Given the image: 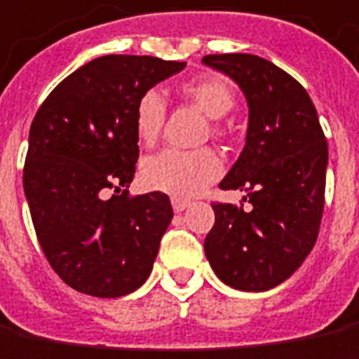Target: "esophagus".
Listing matches in <instances>:
<instances>
[{"mask_svg":"<svg viewBox=\"0 0 359 359\" xmlns=\"http://www.w3.org/2000/svg\"><path fill=\"white\" fill-rule=\"evenodd\" d=\"M187 205H189V201H185V199H180V197H172V208H174L175 213L184 211Z\"/></svg>","mask_w":359,"mask_h":359,"instance_id":"1","label":"esophagus"}]
</instances>
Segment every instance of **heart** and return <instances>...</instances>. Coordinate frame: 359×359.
Here are the masks:
<instances>
[{
	"label": "heart",
	"instance_id": "b5f03b06",
	"mask_svg": "<svg viewBox=\"0 0 359 359\" xmlns=\"http://www.w3.org/2000/svg\"><path fill=\"white\" fill-rule=\"evenodd\" d=\"M177 93L189 104L211 118L213 134L225 136L221 120L235 108L237 95L227 79L208 73L180 84ZM165 118V102L156 90H148L138 98L134 108V130L138 142L151 146L158 140ZM223 172V163L213 150H163L150 156L142 165V180L150 189L174 197H191L215 182Z\"/></svg>",
	"mask_w": 359,
	"mask_h": 359
}]
</instances>
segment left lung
I'll list each match as a JSON object with an SVG mask.
<instances>
[{
    "instance_id": "1",
    "label": "left lung",
    "mask_w": 359,
    "mask_h": 359,
    "mask_svg": "<svg viewBox=\"0 0 359 359\" xmlns=\"http://www.w3.org/2000/svg\"><path fill=\"white\" fill-rule=\"evenodd\" d=\"M201 61L229 74L249 102L247 144L219 187L247 191L251 209L211 203L215 223L205 257L225 285L269 290L285 283L316 243L328 142L304 86L276 65L247 53Z\"/></svg>"
}]
</instances>
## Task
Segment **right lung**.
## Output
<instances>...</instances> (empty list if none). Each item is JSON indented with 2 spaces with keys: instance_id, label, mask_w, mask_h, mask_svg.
I'll list each match as a JSON object with an SVG mask.
<instances>
[{
  "instance_id": "obj_1",
  "label": "right lung",
  "mask_w": 359,
  "mask_h": 359,
  "mask_svg": "<svg viewBox=\"0 0 359 359\" xmlns=\"http://www.w3.org/2000/svg\"><path fill=\"white\" fill-rule=\"evenodd\" d=\"M185 62L107 55L57 84L31 122L23 187L53 271L90 297L118 298L151 273L174 217L162 191L130 196L138 162L134 108Z\"/></svg>"
}]
</instances>
